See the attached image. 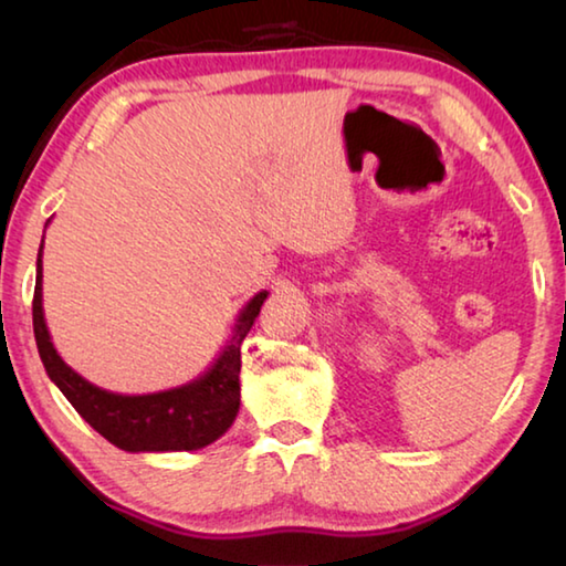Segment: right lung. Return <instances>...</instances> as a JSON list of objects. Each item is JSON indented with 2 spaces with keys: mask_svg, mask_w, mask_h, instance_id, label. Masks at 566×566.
Wrapping results in <instances>:
<instances>
[{
  "mask_svg": "<svg viewBox=\"0 0 566 566\" xmlns=\"http://www.w3.org/2000/svg\"><path fill=\"white\" fill-rule=\"evenodd\" d=\"M42 249L44 239L40 254H36L32 302L36 349H40L46 375L60 387L66 401L80 411V417L124 452H197V449L217 442L239 415L242 342L254 319L260 317L270 292H256L239 310L224 347L197 379L171 389L149 391V395H119V391L92 385L56 352L42 306Z\"/></svg>",
  "mask_w": 566,
  "mask_h": 566,
  "instance_id": "right-lung-1",
  "label": "right lung"
}]
</instances>
